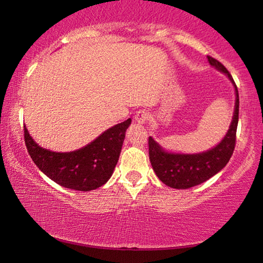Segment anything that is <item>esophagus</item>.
<instances>
[{
    "mask_svg": "<svg viewBox=\"0 0 263 263\" xmlns=\"http://www.w3.org/2000/svg\"><path fill=\"white\" fill-rule=\"evenodd\" d=\"M148 118H149V114L147 112L146 110H140V111H138V112H136L135 116H134L135 122H138L139 124L146 123V122L148 121Z\"/></svg>",
    "mask_w": 263,
    "mask_h": 263,
    "instance_id": "34e87169",
    "label": "esophagus"
}]
</instances>
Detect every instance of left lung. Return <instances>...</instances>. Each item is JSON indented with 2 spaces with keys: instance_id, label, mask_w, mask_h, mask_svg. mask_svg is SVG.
<instances>
[{
  "instance_id": "obj_1",
  "label": "left lung",
  "mask_w": 263,
  "mask_h": 263,
  "mask_svg": "<svg viewBox=\"0 0 263 263\" xmlns=\"http://www.w3.org/2000/svg\"><path fill=\"white\" fill-rule=\"evenodd\" d=\"M207 59L211 66L228 75L230 81L235 86V112H233L230 129L220 143L202 153L179 154L166 152L159 143L149 136L148 153L153 170L164 184L175 189L192 188L213 177L229 163L236 146V132L239 114L238 89L231 74L219 61L211 56H207Z\"/></svg>"
}]
</instances>
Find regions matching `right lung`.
I'll use <instances>...</instances> for the list:
<instances>
[{"label":"right lung","instance_id":"right-lung-1","mask_svg":"<svg viewBox=\"0 0 263 263\" xmlns=\"http://www.w3.org/2000/svg\"><path fill=\"white\" fill-rule=\"evenodd\" d=\"M130 118L111 127L95 141L73 152H52L38 145L26 127L25 143L28 154L43 174L64 188L89 192L105 184L120 158Z\"/></svg>","mask_w":263,"mask_h":263}]
</instances>
